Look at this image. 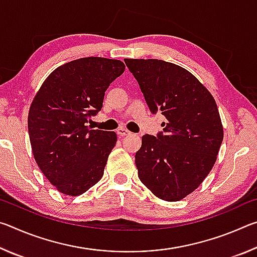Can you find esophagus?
Segmentation results:
<instances>
[{"instance_id":"obj_1","label":"esophagus","mask_w":257,"mask_h":257,"mask_svg":"<svg viewBox=\"0 0 257 257\" xmlns=\"http://www.w3.org/2000/svg\"><path fill=\"white\" fill-rule=\"evenodd\" d=\"M116 134H118L120 137H125V136H129V135H132V133H130L127 128H123V127H121L116 130Z\"/></svg>"}]
</instances>
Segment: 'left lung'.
<instances>
[{
	"label": "left lung",
	"mask_w": 257,
	"mask_h": 257,
	"mask_svg": "<svg viewBox=\"0 0 257 257\" xmlns=\"http://www.w3.org/2000/svg\"><path fill=\"white\" fill-rule=\"evenodd\" d=\"M152 113L167 119L158 137L144 135L135 161L141 181L159 197L177 202L212 170L223 127L212 94L193 73L155 59H124Z\"/></svg>",
	"instance_id": "8db88e82"
}]
</instances>
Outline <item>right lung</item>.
Instances as JSON below:
<instances>
[{"label":"right lung","mask_w":257,"mask_h":257,"mask_svg":"<svg viewBox=\"0 0 257 257\" xmlns=\"http://www.w3.org/2000/svg\"><path fill=\"white\" fill-rule=\"evenodd\" d=\"M124 69L120 60H73L51 72L35 95L30 145L38 168L60 193L79 196L102 179L116 134L86 123L101 111L105 90Z\"/></svg>","instance_id":"obj_1"}]
</instances>
